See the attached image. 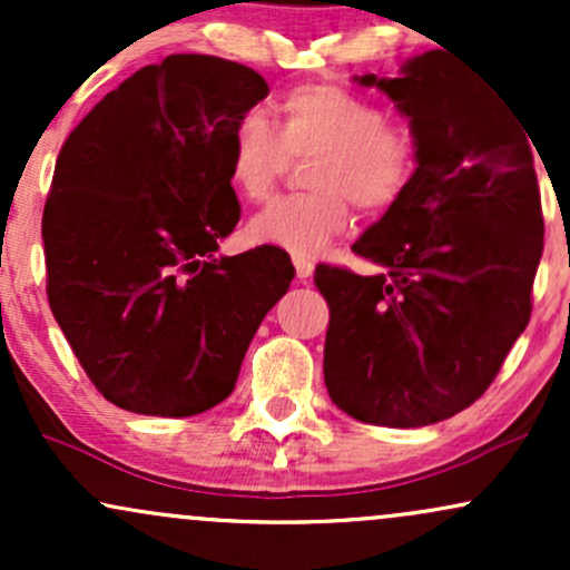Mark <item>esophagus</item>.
Here are the masks:
<instances>
[{
  "label": "esophagus",
  "instance_id": "1",
  "mask_svg": "<svg viewBox=\"0 0 570 570\" xmlns=\"http://www.w3.org/2000/svg\"><path fill=\"white\" fill-rule=\"evenodd\" d=\"M294 271H297V278L299 281H307V278L313 276V263H311V259L294 257Z\"/></svg>",
  "mask_w": 570,
  "mask_h": 570
}]
</instances>
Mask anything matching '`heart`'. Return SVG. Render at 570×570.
Wrapping results in <instances>:
<instances>
[{
	"label": "heart",
	"mask_w": 570,
	"mask_h": 570,
	"mask_svg": "<svg viewBox=\"0 0 570 570\" xmlns=\"http://www.w3.org/2000/svg\"><path fill=\"white\" fill-rule=\"evenodd\" d=\"M305 179L313 189L281 198L252 219L248 235L294 257L322 254L351 222V200L362 212H383L415 171V144L399 122L385 120L367 98L337 85H303L281 98L278 128L246 112L230 134V181L246 200L273 195L289 155H309Z\"/></svg>",
	"instance_id": "1"
}]
</instances>
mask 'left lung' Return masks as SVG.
I'll use <instances>...</instances> for the list:
<instances>
[{
	"instance_id": "obj_1",
	"label": "left lung",
	"mask_w": 570,
	"mask_h": 570,
	"mask_svg": "<svg viewBox=\"0 0 570 570\" xmlns=\"http://www.w3.org/2000/svg\"><path fill=\"white\" fill-rule=\"evenodd\" d=\"M353 82L407 117L415 171L353 244L375 276L316 267L330 303L324 383L356 421L429 426L485 394L531 318L544 252L533 139L512 104L440 50Z\"/></svg>"
}]
</instances>
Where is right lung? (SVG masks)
<instances>
[{"mask_svg": "<svg viewBox=\"0 0 570 570\" xmlns=\"http://www.w3.org/2000/svg\"><path fill=\"white\" fill-rule=\"evenodd\" d=\"M271 94L244 63L179 53L69 134L45 203L48 299L82 370L128 412L187 417L233 394L289 254L214 257L238 225L230 134Z\"/></svg>", "mask_w": 570, "mask_h": 570, "instance_id": "right-lung-1", "label": "right lung"}]
</instances>
